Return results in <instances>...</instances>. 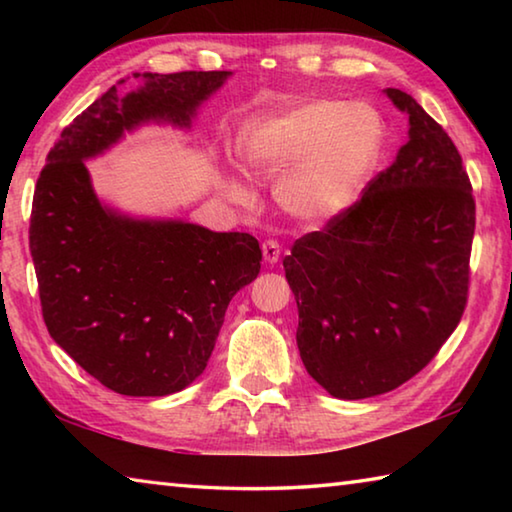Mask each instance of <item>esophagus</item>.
I'll use <instances>...</instances> for the list:
<instances>
[{"label":"esophagus","mask_w":512,"mask_h":512,"mask_svg":"<svg viewBox=\"0 0 512 512\" xmlns=\"http://www.w3.org/2000/svg\"><path fill=\"white\" fill-rule=\"evenodd\" d=\"M262 253L268 264H275L277 259H280V244H277L275 239H266L262 244Z\"/></svg>","instance_id":"obj_1"}]
</instances>
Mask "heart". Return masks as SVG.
I'll use <instances>...</instances> for the list:
<instances>
[{
	"label": "heart",
	"instance_id": "1",
	"mask_svg": "<svg viewBox=\"0 0 512 512\" xmlns=\"http://www.w3.org/2000/svg\"><path fill=\"white\" fill-rule=\"evenodd\" d=\"M386 128L377 110L348 101L316 99L266 117L244 137V160L257 176L280 180L277 201L305 221H329L348 212L384 155ZM235 201L248 189L228 183Z\"/></svg>",
	"mask_w": 512,
	"mask_h": 512
}]
</instances>
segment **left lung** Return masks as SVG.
Masks as SVG:
<instances>
[{"label": "left lung", "mask_w": 512, "mask_h": 512, "mask_svg": "<svg viewBox=\"0 0 512 512\" xmlns=\"http://www.w3.org/2000/svg\"><path fill=\"white\" fill-rule=\"evenodd\" d=\"M409 142L357 203L284 257L298 302V350L339 400L402 386L452 336L470 293L476 205L461 153L411 94Z\"/></svg>", "instance_id": "8db88e82"}]
</instances>
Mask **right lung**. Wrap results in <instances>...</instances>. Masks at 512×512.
Listing matches in <instances>:
<instances>
[{
    "label": "right lung",
    "mask_w": 512,
    "mask_h": 512,
    "mask_svg": "<svg viewBox=\"0 0 512 512\" xmlns=\"http://www.w3.org/2000/svg\"><path fill=\"white\" fill-rule=\"evenodd\" d=\"M228 76L146 72L126 97L112 85L63 128L40 171L29 248L42 318L51 339L115 393L160 397L192 384L262 250L248 232L115 214L94 196L85 158L149 119L189 126Z\"/></svg>",
    "instance_id": "add662e5"
}]
</instances>
